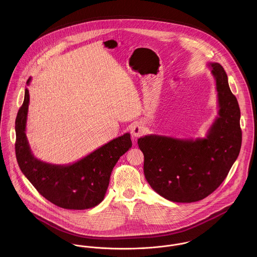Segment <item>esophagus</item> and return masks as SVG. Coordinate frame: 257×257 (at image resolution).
Returning <instances> with one entry per match:
<instances>
[{"label":"esophagus","mask_w":257,"mask_h":257,"mask_svg":"<svg viewBox=\"0 0 257 257\" xmlns=\"http://www.w3.org/2000/svg\"><path fill=\"white\" fill-rule=\"evenodd\" d=\"M145 133V128L143 127V125H141V124H139V123H136L134 124L133 126H132V128H131V134L135 138H138V137H141V136H143Z\"/></svg>","instance_id":"1"}]
</instances>
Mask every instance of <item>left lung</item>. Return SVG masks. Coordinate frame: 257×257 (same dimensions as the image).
Wrapping results in <instances>:
<instances>
[{
  "instance_id": "left-lung-1",
  "label": "left lung",
  "mask_w": 257,
  "mask_h": 257,
  "mask_svg": "<svg viewBox=\"0 0 257 257\" xmlns=\"http://www.w3.org/2000/svg\"><path fill=\"white\" fill-rule=\"evenodd\" d=\"M219 98V117L206 139L178 140L150 135L138 140L145 156L147 182L174 202H195L219 188L237 159L242 145L240 108L220 63H211Z\"/></svg>"
}]
</instances>
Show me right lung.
<instances>
[{"label": "right lung", "instance_id": "obj_1", "mask_svg": "<svg viewBox=\"0 0 257 257\" xmlns=\"http://www.w3.org/2000/svg\"><path fill=\"white\" fill-rule=\"evenodd\" d=\"M29 101L26 88L24 102L15 119V154L20 170L41 196L59 207L84 210L96 206L107 192L113 167L132 147L130 134L110 141L72 165L47 164L32 154L27 141L25 129Z\"/></svg>", "mask_w": 257, "mask_h": 257}]
</instances>
